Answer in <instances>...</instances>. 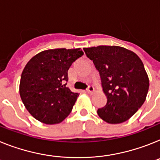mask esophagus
I'll return each mask as SVG.
<instances>
[{"mask_svg":"<svg viewBox=\"0 0 160 160\" xmlns=\"http://www.w3.org/2000/svg\"><path fill=\"white\" fill-rule=\"evenodd\" d=\"M94 91H95V88H94L93 86H91L90 85L89 87H87V93H93Z\"/></svg>","mask_w":160,"mask_h":160,"instance_id":"esophagus-1","label":"esophagus"}]
</instances>
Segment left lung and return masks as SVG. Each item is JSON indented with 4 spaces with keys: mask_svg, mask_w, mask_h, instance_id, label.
Masks as SVG:
<instances>
[{
    "mask_svg": "<svg viewBox=\"0 0 160 160\" xmlns=\"http://www.w3.org/2000/svg\"><path fill=\"white\" fill-rule=\"evenodd\" d=\"M83 50L99 71L108 99L98 115L109 124L125 122L142 107L148 92L149 78L142 61L134 52L118 46Z\"/></svg>",
    "mask_w": 160,
    "mask_h": 160,
    "instance_id": "obj_1",
    "label": "left lung"
}]
</instances>
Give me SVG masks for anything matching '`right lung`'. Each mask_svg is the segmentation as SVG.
<instances>
[{"label":"right lung","instance_id":"right-lung-1","mask_svg":"<svg viewBox=\"0 0 160 160\" xmlns=\"http://www.w3.org/2000/svg\"><path fill=\"white\" fill-rule=\"evenodd\" d=\"M82 56L80 48L50 49L28 61L22 73L19 93L35 119L52 125L70 113L79 94L66 87L68 70Z\"/></svg>","mask_w":160,"mask_h":160}]
</instances>
